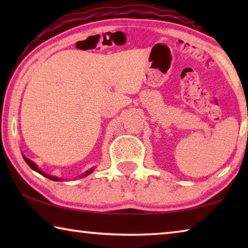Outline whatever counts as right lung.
I'll return each instance as SVG.
<instances>
[{
	"label": "right lung",
	"instance_id": "add662e5",
	"mask_svg": "<svg viewBox=\"0 0 248 248\" xmlns=\"http://www.w3.org/2000/svg\"><path fill=\"white\" fill-rule=\"evenodd\" d=\"M23 157H24V159H25V162L27 163L28 164V166L31 167V170H36L37 173H39L40 175H43V176H45V177H47V178H49V179H51V180H54V182H61V180H64V179H62V178H59V177H56V176H52V175H48V174H46V173H44L43 170H40L38 167H37V165L35 164V163H33L32 161H31V159L29 158H27L26 156H24L23 155ZM95 169H91V170H86L85 173L84 174H82L81 176H79V177L81 178H83V177H85V176H87V175H90V174H92L93 173V170H94Z\"/></svg>",
	"mask_w": 248,
	"mask_h": 248
}]
</instances>
